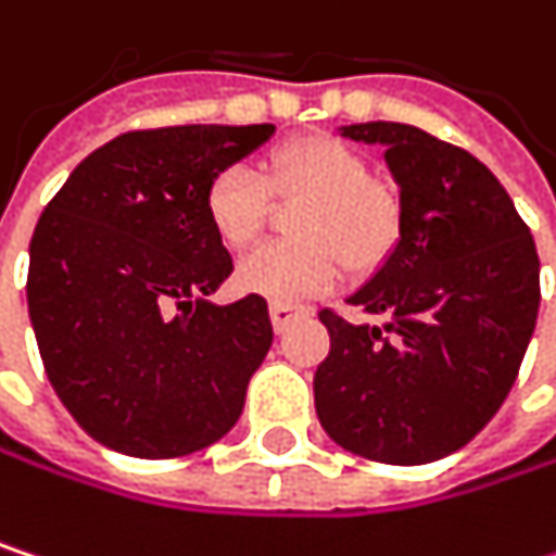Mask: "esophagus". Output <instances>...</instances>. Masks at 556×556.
Listing matches in <instances>:
<instances>
[{"mask_svg":"<svg viewBox=\"0 0 556 556\" xmlns=\"http://www.w3.org/2000/svg\"><path fill=\"white\" fill-rule=\"evenodd\" d=\"M305 315H308V308L292 305V302H274V305H270V321H274L277 331H286L295 318H305Z\"/></svg>","mask_w":556,"mask_h":556,"instance_id":"34e87169","label":"esophagus"}]
</instances>
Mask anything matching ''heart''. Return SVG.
Returning a JSON list of instances; mask_svg holds the SVG:
<instances>
[{"mask_svg": "<svg viewBox=\"0 0 556 556\" xmlns=\"http://www.w3.org/2000/svg\"><path fill=\"white\" fill-rule=\"evenodd\" d=\"M270 195L302 202L292 212L295 241L267 244L238 264L235 282L248 295L299 302L328 292L348 264L374 274L402 238V205L387 182L370 179L367 161L338 138H299L267 154L261 173L231 164L202 195L212 235L231 248H251L270 218Z\"/></svg>", "mask_w": 556, "mask_h": 556, "instance_id": "obj_1", "label": "heart"}]
</instances>
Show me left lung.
Instances as JSON below:
<instances>
[{
    "label": "left lung",
    "mask_w": 556,
    "mask_h": 556,
    "mask_svg": "<svg viewBox=\"0 0 556 556\" xmlns=\"http://www.w3.org/2000/svg\"><path fill=\"white\" fill-rule=\"evenodd\" d=\"M344 138L383 148L402 238L348 299L364 318L318 312L331 351L315 370V412L357 457L431 464L473 441L518 377L541 302L534 238L464 148L399 122L351 125Z\"/></svg>",
    "instance_id": "obj_1"
}]
</instances>
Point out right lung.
Returning a JSON list of instances; mask_svg holds the SVG:
<instances>
[{
    "label": "right lung",
    "instance_id": "add662e5",
    "mask_svg": "<svg viewBox=\"0 0 556 556\" xmlns=\"http://www.w3.org/2000/svg\"><path fill=\"white\" fill-rule=\"evenodd\" d=\"M270 135L274 125L125 131L41 212L28 315L51 387L99 444L169 460L235 428L274 325L264 295L205 299L235 264L202 195Z\"/></svg>",
    "mask_w": 556,
    "mask_h": 556
}]
</instances>
